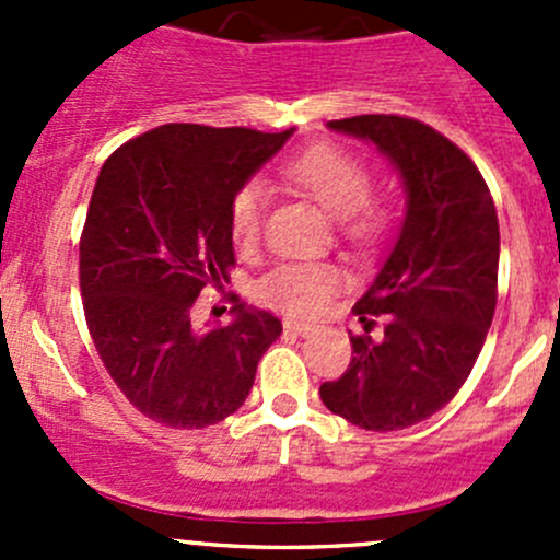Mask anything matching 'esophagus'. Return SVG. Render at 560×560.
Returning a JSON list of instances; mask_svg holds the SVG:
<instances>
[{
  "label": "esophagus",
  "mask_w": 560,
  "mask_h": 560,
  "mask_svg": "<svg viewBox=\"0 0 560 560\" xmlns=\"http://www.w3.org/2000/svg\"><path fill=\"white\" fill-rule=\"evenodd\" d=\"M284 327L290 332H298V336H312L316 330V325H312V322H298V319H284Z\"/></svg>",
  "instance_id": "1"
}]
</instances>
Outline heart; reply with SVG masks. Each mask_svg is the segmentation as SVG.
Wrapping results in <instances>:
<instances>
[{"instance_id": "b5f03b06", "label": "heart", "mask_w": 560, "mask_h": 560, "mask_svg": "<svg viewBox=\"0 0 560 560\" xmlns=\"http://www.w3.org/2000/svg\"><path fill=\"white\" fill-rule=\"evenodd\" d=\"M281 173L316 206L336 217L338 230L347 241L369 246L385 235L389 211L385 202L369 197L374 178L360 156L322 143L287 160ZM262 219L265 189L259 184L241 186L230 202V233L238 248L252 252L259 244ZM338 279L341 273L330 262H284L259 281V298L279 312L314 316L327 306Z\"/></svg>"}]
</instances>
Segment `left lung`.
Returning a JSON list of instances; mask_svg holds the SVG:
<instances>
[{"mask_svg": "<svg viewBox=\"0 0 560 560\" xmlns=\"http://www.w3.org/2000/svg\"><path fill=\"white\" fill-rule=\"evenodd\" d=\"M369 140L404 180L406 217L352 312V363L319 387L332 415L400 431L436 415L471 374L495 312L499 217L477 165L453 140L406 116L327 121ZM383 327L375 330V322Z\"/></svg>", "mask_w": 560, "mask_h": 560, "instance_id": "8db88e82", "label": "left lung"}]
</instances>
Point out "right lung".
Returning <instances> with one entry per match:
<instances>
[{
    "mask_svg": "<svg viewBox=\"0 0 560 560\" xmlns=\"http://www.w3.org/2000/svg\"><path fill=\"white\" fill-rule=\"evenodd\" d=\"M295 129L162 124L113 151L81 235V295L100 360L129 404L167 428H208L244 406L273 314L235 301L200 330L195 301L235 265L230 202Z\"/></svg>",
    "mask_w": 560,
    "mask_h": 560,
    "instance_id": "1",
    "label": "right lung"
}]
</instances>
